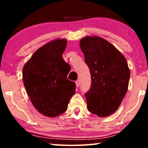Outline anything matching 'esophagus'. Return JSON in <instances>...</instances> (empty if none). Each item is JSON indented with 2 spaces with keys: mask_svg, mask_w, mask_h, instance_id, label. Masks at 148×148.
Instances as JSON below:
<instances>
[{
  "mask_svg": "<svg viewBox=\"0 0 148 148\" xmlns=\"http://www.w3.org/2000/svg\"><path fill=\"white\" fill-rule=\"evenodd\" d=\"M79 84H80L79 80H77V81H76V86L77 87H78L79 86Z\"/></svg>",
  "mask_w": 148,
  "mask_h": 148,
  "instance_id": "esophagus-1",
  "label": "esophagus"
}]
</instances>
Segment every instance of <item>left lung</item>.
<instances>
[{
	"label": "left lung",
	"instance_id": "1",
	"mask_svg": "<svg viewBox=\"0 0 148 148\" xmlns=\"http://www.w3.org/2000/svg\"><path fill=\"white\" fill-rule=\"evenodd\" d=\"M91 76L87 109L100 117L117 111L129 87L130 69L123 55L106 40L87 36L79 42Z\"/></svg>",
	"mask_w": 148,
	"mask_h": 148
}]
</instances>
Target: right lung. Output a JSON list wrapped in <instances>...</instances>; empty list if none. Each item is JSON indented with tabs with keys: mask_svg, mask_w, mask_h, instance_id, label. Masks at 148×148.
Here are the masks:
<instances>
[{
	"mask_svg": "<svg viewBox=\"0 0 148 148\" xmlns=\"http://www.w3.org/2000/svg\"><path fill=\"white\" fill-rule=\"evenodd\" d=\"M66 39L57 38L40 47L23 69L27 95L39 113L49 117L63 114L76 92V84L67 79L68 64L62 59Z\"/></svg>",
	"mask_w": 148,
	"mask_h": 148,
	"instance_id": "1",
	"label": "right lung"
}]
</instances>
